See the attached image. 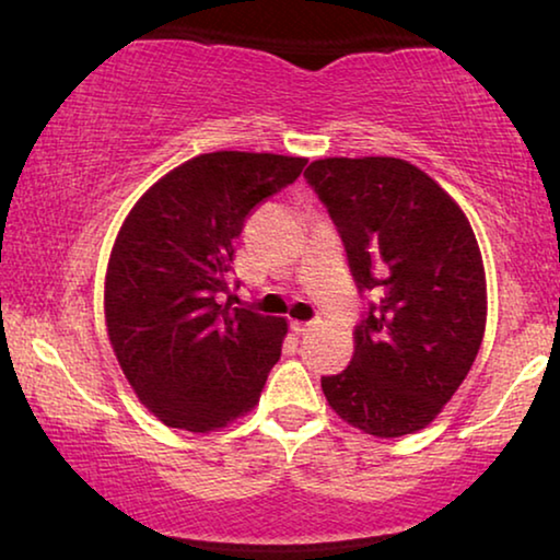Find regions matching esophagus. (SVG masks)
<instances>
[{
	"label": "esophagus",
	"mask_w": 560,
	"mask_h": 560,
	"mask_svg": "<svg viewBox=\"0 0 560 560\" xmlns=\"http://www.w3.org/2000/svg\"><path fill=\"white\" fill-rule=\"evenodd\" d=\"M315 323L313 320H293L290 323V328L295 330V334H307V330H313Z\"/></svg>",
	"instance_id": "34e87169"
}]
</instances>
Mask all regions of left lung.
Here are the masks:
<instances>
[{
    "label": "left lung",
    "instance_id": "1",
    "mask_svg": "<svg viewBox=\"0 0 560 560\" xmlns=\"http://www.w3.org/2000/svg\"><path fill=\"white\" fill-rule=\"evenodd\" d=\"M305 179L343 240L366 318L353 359L323 376L336 415L374 436L424 429L480 351L488 320L475 232L447 191L404 159H318Z\"/></svg>",
    "mask_w": 560,
    "mask_h": 560
}]
</instances>
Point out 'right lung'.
Masks as SVG:
<instances>
[{"label":"right lung","mask_w":560,"mask_h":560,"mask_svg":"<svg viewBox=\"0 0 560 560\" xmlns=\"http://www.w3.org/2000/svg\"><path fill=\"white\" fill-rule=\"evenodd\" d=\"M307 159L214 151L184 161L136 201L105 272L113 353L166 427L214 432L260 401L288 323L222 305L247 214Z\"/></svg>","instance_id":"1"}]
</instances>
